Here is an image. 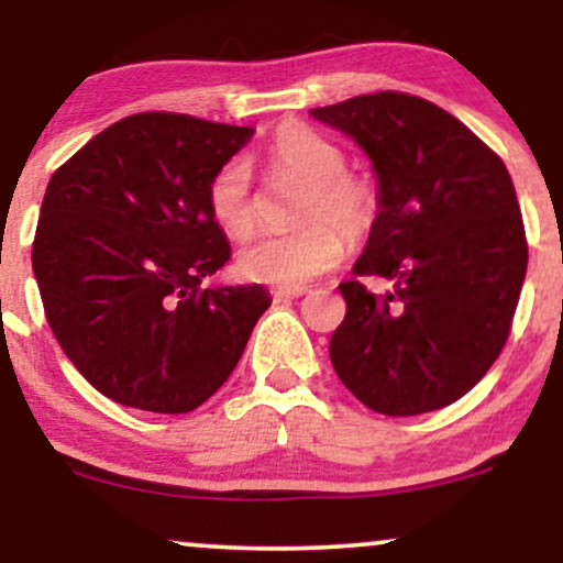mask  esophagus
<instances>
[{
	"label": "esophagus",
	"mask_w": 563,
	"mask_h": 563,
	"mask_svg": "<svg viewBox=\"0 0 563 563\" xmlns=\"http://www.w3.org/2000/svg\"><path fill=\"white\" fill-rule=\"evenodd\" d=\"M307 290L309 288H303V286H299V288H275L273 296H275V301H288V299H299V296L307 294Z\"/></svg>",
	"instance_id": "obj_1"
}]
</instances>
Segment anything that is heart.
<instances>
[{
  "instance_id": "b5f03b06",
  "label": "heart",
  "mask_w": 563,
  "mask_h": 563,
  "mask_svg": "<svg viewBox=\"0 0 563 563\" xmlns=\"http://www.w3.org/2000/svg\"><path fill=\"white\" fill-rule=\"evenodd\" d=\"M269 166L303 183L294 219L301 228L264 235L245 245L238 269L254 283L299 288L331 273L344 260V234L360 243L376 228L380 196L363 174L346 172V156L333 140L303 124L280 126L269 140ZM217 228L232 241H245L260 222L254 179L243 158L219 166L206 190Z\"/></svg>"
}]
</instances>
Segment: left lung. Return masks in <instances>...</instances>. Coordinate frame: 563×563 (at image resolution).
<instances>
[{
  "instance_id": "obj_1",
  "label": "left lung",
  "mask_w": 563,
  "mask_h": 563,
  "mask_svg": "<svg viewBox=\"0 0 563 563\" xmlns=\"http://www.w3.org/2000/svg\"><path fill=\"white\" fill-rule=\"evenodd\" d=\"M371 156L380 211L341 283L331 339L341 384L380 416L439 410L474 389L506 346L527 235L500 156L455 115L405 92L312 108ZM384 279L386 291L364 286Z\"/></svg>"
}]
</instances>
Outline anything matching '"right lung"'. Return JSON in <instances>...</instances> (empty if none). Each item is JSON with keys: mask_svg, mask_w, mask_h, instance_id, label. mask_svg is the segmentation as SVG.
Here are the masks:
<instances>
[{"mask_svg": "<svg viewBox=\"0 0 563 563\" xmlns=\"http://www.w3.org/2000/svg\"><path fill=\"white\" fill-rule=\"evenodd\" d=\"M251 126L134 113L49 179L31 264L57 344L97 391L190 412L241 360L269 307L262 286L200 288L230 260L206 190Z\"/></svg>", "mask_w": 563, "mask_h": 563, "instance_id": "add662e5", "label": "right lung"}]
</instances>
